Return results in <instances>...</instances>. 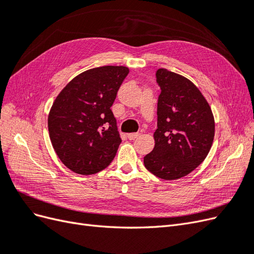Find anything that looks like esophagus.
<instances>
[{
    "instance_id": "1",
    "label": "esophagus",
    "mask_w": 254,
    "mask_h": 254,
    "mask_svg": "<svg viewBox=\"0 0 254 254\" xmlns=\"http://www.w3.org/2000/svg\"><path fill=\"white\" fill-rule=\"evenodd\" d=\"M141 134L139 132H133V133H128L127 134V137L129 140H134L136 139V137H139Z\"/></svg>"
}]
</instances>
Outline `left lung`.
<instances>
[{"label":"left lung","instance_id":"1","mask_svg":"<svg viewBox=\"0 0 254 254\" xmlns=\"http://www.w3.org/2000/svg\"><path fill=\"white\" fill-rule=\"evenodd\" d=\"M161 89L155 147L144 165L164 180L182 178L200 165L213 144L215 123L201 92L183 76L166 68L156 72Z\"/></svg>","mask_w":254,"mask_h":254}]
</instances>
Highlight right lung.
<instances>
[{"instance_id":"add662e5","label":"right lung","mask_w":254,"mask_h":254,"mask_svg":"<svg viewBox=\"0 0 254 254\" xmlns=\"http://www.w3.org/2000/svg\"><path fill=\"white\" fill-rule=\"evenodd\" d=\"M129 73L126 66L91 68L73 78L54 102L48 120L58 158L79 175L103 171L122 142L111 106Z\"/></svg>"}]
</instances>
